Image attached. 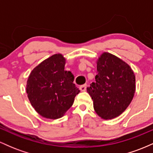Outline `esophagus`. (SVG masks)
Instances as JSON below:
<instances>
[{
	"instance_id": "esophagus-1",
	"label": "esophagus",
	"mask_w": 153,
	"mask_h": 153,
	"mask_svg": "<svg viewBox=\"0 0 153 153\" xmlns=\"http://www.w3.org/2000/svg\"><path fill=\"white\" fill-rule=\"evenodd\" d=\"M86 88H87V85L86 84H85V85H80L79 88H80V90L81 91H86Z\"/></svg>"
}]
</instances>
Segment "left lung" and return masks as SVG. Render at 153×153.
I'll use <instances>...</instances> for the list:
<instances>
[{
  "label": "left lung",
  "instance_id": "obj_1",
  "mask_svg": "<svg viewBox=\"0 0 153 153\" xmlns=\"http://www.w3.org/2000/svg\"><path fill=\"white\" fill-rule=\"evenodd\" d=\"M95 82L87 88L96 113L103 119L119 117L132 101L135 75L130 66L114 54L103 52L96 61Z\"/></svg>",
  "mask_w": 153,
  "mask_h": 153
}]
</instances>
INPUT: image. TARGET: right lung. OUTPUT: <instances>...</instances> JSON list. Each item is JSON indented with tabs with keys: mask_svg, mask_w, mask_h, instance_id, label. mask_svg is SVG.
<instances>
[{
	"mask_svg": "<svg viewBox=\"0 0 153 153\" xmlns=\"http://www.w3.org/2000/svg\"><path fill=\"white\" fill-rule=\"evenodd\" d=\"M65 62L62 54H53L35 67L28 78V98L35 111L45 118L63 117L80 92L73 83L74 75L65 71Z\"/></svg>",
	"mask_w": 153,
	"mask_h": 153,
	"instance_id": "add662e5",
	"label": "right lung"
}]
</instances>
